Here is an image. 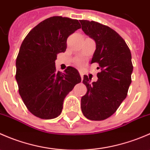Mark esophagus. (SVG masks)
<instances>
[{
	"mask_svg": "<svg viewBox=\"0 0 150 150\" xmlns=\"http://www.w3.org/2000/svg\"><path fill=\"white\" fill-rule=\"evenodd\" d=\"M79 73H80V75H81V78L83 79V72H82V71H79Z\"/></svg>",
	"mask_w": 150,
	"mask_h": 150,
	"instance_id": "34e87169",
	"label": "esophagus"
}]
</instances>
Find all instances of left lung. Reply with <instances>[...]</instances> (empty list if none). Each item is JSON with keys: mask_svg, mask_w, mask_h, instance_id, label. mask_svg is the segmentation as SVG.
<instances>
[{"mask_svg": "<svg viewBox=\"0 0 150 150\" xmlns=\"http://www.w3.org/2000/svg\"><path fill=\"white\" fill-rule=\"evenodd\" d=\"M82 30L94 40L96 50L91 64L98 63V80L91 83L84 75L87 88L81 98V110L91 120H103L114 114L126 98L131 83V54L125 40L114 30L93 21L81 20Z\"/></svg>", "mask_w": 150, "mask_h": 150, "instance_id": "left-lung-1", "label": "left lung"}]
</instances>
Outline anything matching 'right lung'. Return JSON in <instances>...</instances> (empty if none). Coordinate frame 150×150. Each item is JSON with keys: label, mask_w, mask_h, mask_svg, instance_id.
<instances>
[{"label": "right lung", "mask_w": 150, "mask_h": 150, "mask_svg": "<svg viewBox=\"0 0 150 150\" xmlns=\"http://www.w3.org/2000/svg\"><path fill=\"white\" fill-rule=\"evenodd\" d=\"M80 28L77 19L52 16L31 30L21 45L16 80L24 103L36 117H58L64 98L81 82L75 68L68 67L62 73L55 67L57 54L66 51L67 38Z\"/></svg>", "instance_id": "1"}]
</instances>
